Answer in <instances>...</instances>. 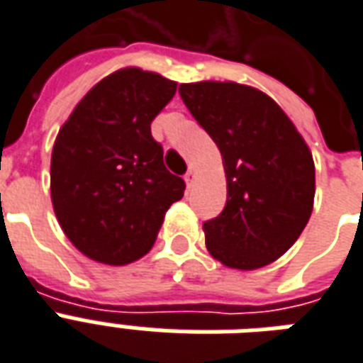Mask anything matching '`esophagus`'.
Returning a JSON list of instances; mask_svg holds the SVG:
<instances>
[{
  "label": "esophagus",
  "mask_w": 363,
  "mask_h": 363,
  "mask_svg": "<svg viewBox=\"0 0 363 363\" xmlns=\"http://www.w3.org/2000/svg\"><path fill=\"white\" fill-rule=\"evenodd\" d=\"M184 178H185V184H187V187H191V185H193V182H195V178H196L195 168H189Z\"/></svg>",
  "instance_id": "obj_1"
}]
</instances>
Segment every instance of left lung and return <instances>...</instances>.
Here are the masks:
<instances>
[{"label": "left lung", "instance_id": "1", "mask_svg": "<svg viewBox=\"0 0 363 363\" xmlns=\"http://www.w3.org/2000/svg\"><path fill=\"white\" fill-rule=\"evenodd\" d=\"M179 96L220 147L227 179L223 212L202 225L213 259L255 271L288 252L314 206V161L284 109L235 81L182 83Z\"/></svg>", "mask_w": 363, "mask_h": 363}]
</instances>
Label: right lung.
Masks as SVG:
<instances>
[{"label":"right lung","mask_w":363,"mask_h":363,"mask_svg":"<svg viewBox=\"0 0 363 363\" xmlns=\"http://www.w3.org/2000/svg\"><path fill=\"white\" fill-rule=\"evenodd\" d=\"M176 81L121 67L98 81L60 126L50 155V201L69 242L89 259L121 267L147 254L164 213L184 196L167 170L151 121Z\"/></svg>","instance_id":"1"}]
</instances>
